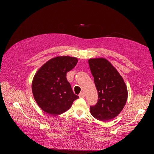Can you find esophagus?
Wrapping results in <instances>:
<instances>
[{
  "instance_id": "34e87169",
  "label": "esophagus",
  "mask_w": 154,
  "mask_h": 154,
  "mask_svg": "<svg viewBox=\"0 0 154 154\" xmlns=\"http://www.w3.org/2000/svg\"><path fill=\"white\" fill-rule=\"evenodd\" d=\"M79 97H85V93L83 92H80V94H79Z\"/></svg>"
}]
</instances>
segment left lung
<instances>
[{
  "instance_id": "1",
  "label": "left lung",
  "mask_w": 154,
  "mask_h": 154,
  "mask_svg": "<svg viewBox=\"0 0 154 154\" xmlns=\"http://www.w3.org/2000/svg\"><path fill=\"white\" fill-rule=\"evenodd\" d=\"M92 75L98 93L91 113L96 119L106 122L116 117L126 104L127 88L123 78L108 60L103 58L88 60Z\"/></svg>"
}]
</instances>
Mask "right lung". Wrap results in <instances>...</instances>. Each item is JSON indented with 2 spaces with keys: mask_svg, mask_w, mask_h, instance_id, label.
Returning a JSON list of instances; mask_svg holds the SVG:
<instances>
[{
  "mask_svg": "<svg viewBox=\"0 0 154 154\" xmlns=\"http://www.w3.org/2000/svg\"><path fill=\"white\" fill-rule=\"evenodd\" d=\"M78 63L75 57H57L49 60L36 72L32 82V92L36 103L46 113L62 114L78 98L66 78L67 72Z\"/></svg>",
  "mask_w": 154,
  "mask_h": 154,
  "instance_id": "1",
  "label": "right lung"
}]
</instances>
